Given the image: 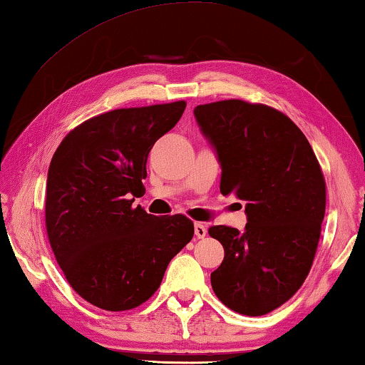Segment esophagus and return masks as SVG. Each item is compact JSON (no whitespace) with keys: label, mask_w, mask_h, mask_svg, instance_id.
Returning <instances> with one entry per match:
<instances>
[{"label":"esophagus","mask_w":365,"mask_h":365,"mask_svg":"<svg viewBox=\"0 0 365 365\" xmlns=\"http://www.w3.org/2000/svg\"><path fill=\"white\" fill-rule=\"evenodd\" d=\"M195 235H196V238H205L207 235L206 225L201 224V222H196V224H195Z\"/></svg>","instance_id":"34e87169"}]
</instances>
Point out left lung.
Returning a JSON list of instances; mask_svg holds the SVG:
<instances>
[{"mask_svg":"<svg viewBox=\"0 0 365 365\" xmlns=\"http://www.w3.org/2000/svg\"><path fill=\"white\" fill-rule=\"evenodd\" d=\"M222 165L220 193L246 201L245 232L214 225L224 246L211 274L217 298L243 316L280 307L304 283L316 257L327 190L299 127L267 104L224 100L195 108Z\"/></svg>","mask_w":365,"mask_h":365,"instance_id":"obj_1","label":"left lung"}]
</instances>
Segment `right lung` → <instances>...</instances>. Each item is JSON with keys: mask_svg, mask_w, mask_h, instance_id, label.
I'll use <instances>...</instances> for the list:
<instances>
[{"mask_svg": "<svg viewBox=\"0 0 365 365\" xmlns=\"http://www.w3.org/2000/svg\"><path fill=\"white\" fill-rule=\"evenodd\" d=\"M185 108L175 101L91 117L66 135L49 164V245L73 292L104 311L150 299L170 259L193 238L187 215L133 207L145 193L148 154Z\"/></svg>", "mask_w": 365, "mask_h": 365, "instance_id": "right-lung-1", "label": "right lung"}]
</instances>
